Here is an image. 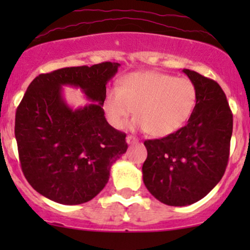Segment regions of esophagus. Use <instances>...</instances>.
<instances>
[{
    "label": "esophagus",
    "mask_w": 250,
    "mask_h": 250,
    "mask_svg": "<svg viewBox=\"0 0 250 250\" xmlns=\"http://www.w3.org/2000/svg\"><path fill=\"white\" fill-rule=\"evenodd\" d=\"M125 141H127L128 145H135V143L139 142V140H137L135 136H131V135H128L127 139H125Z\"/></svg>",
    "instance_id": "1"
}]
</instances>
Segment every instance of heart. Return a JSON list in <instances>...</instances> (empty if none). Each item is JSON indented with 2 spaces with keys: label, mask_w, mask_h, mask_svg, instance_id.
Here are the masks:
<instances>
[{
  "label": "heart",
  "mask_w": 250,
  "mask_h": 250,
  "mask_svg": "<svg viewBox=\"0 0 250 250\" xmlns=\"http://www.w3.org/2000/svg\"><path fill=\"white\" fill-rule=\"evenodd\" d=\"M197 102L194 82L159 71H135L110 88L103 100V110L116 129L125 127L134 114L133 125L155 137L176 133L187 123Z\"/></svg>",
  "instance_id": "obj_1"
}]
</instances>
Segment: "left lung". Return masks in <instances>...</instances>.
I'll return each instance as SVG.
<instances>
[{
    "instance_id": "1",
    "label": "left lung",
    "mask_w": 250,
    "mask_h": 250,
    "mask_svg": "<svg viewBox=\"0 0 250 250\" xmlns=\"http://www.w3.org/2000/svg\"><path fill=\"white\" fill-rule=\"evenodd\" d=\"M197 102L187 125L162 139L147 140L143 182L155 199L175 207L193 205L222 179L228 165L233 114L219 83L183 69Z\"/></svg>"
}]
</instances>
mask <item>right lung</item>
<instances>
[{"label":"right lung","instance_id":"obj_1","mask_svg":"<svg viewBox=\"0 0 250 250\" xmlns=\"http://www.w3.org/2000/svg\"><path fill=\"white\" fill-rule=\"evenodd\" d=\"M120 63L62 68L30 83L17 107L15 137L25 179L37 193L61 205H81L104 188L111 165L127 151L125 134L107 122L105 84ZM63 85L80 87L92 101L73 109Z\"/></svg>","mask_w":250,"mask_h":250}]
</instances>
